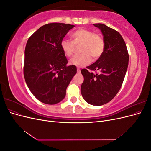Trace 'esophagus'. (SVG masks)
<instances>
[{"instance_id": "obj_1", "label": "esophagus", "mask_w": 151, "mask_h": 151, "mask_svg": "<svg viewBox=\"0 0 151 151\" xmlns=\"http://www.w3.org/2000/svg\"><path fill=\"white\" fill-rule=\"evenodd\" d=\"M77 73H80L81 72V70L79 69V68H77Z\"/></svg>"}]
</instances>
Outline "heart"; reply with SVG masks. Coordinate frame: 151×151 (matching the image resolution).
<instances>
[{
    "instance_id": "heart-1",
    "label": "heart",
    "mask_w": 151,
    "mask_h": 151,
    "mask_svg": "<svg viewBox=\"0 0 151 151\" xmlns=\"http://www.w3.org/2000/svg\"><path fill=\"white\" fill-rule=\"evenodd\" d=\"M72 42L63 39L60 43L63 52L67 57H71L74 53L76 46H80L79 55L73 57L69 61L72 65L82 67L86 66L91 62L101 57L104 50L105 42L102 36L94 31L81 28L76 31L71 35Z\"/></svg>"
}]
</instances>
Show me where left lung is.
<instances>
[{
    "label": "left lung",
    "mask_w": 151,
    "mask_h": 151,
    "mask_svg": "<svg viewBox=\"0 0 151 151\" xmlns=\"http://www.w3.org/2000/svg\"><path fill=\"white\" fill-rule=\"evenodd\" d=\"M93 25L101 29L105 48L96 61L81 70L84 82L81 91L86 102L101 106L110 101L120 89L129 56L125 41L117 31L104 24Z\"/></svg>",
    "instance_id": "1"
}]
</instances>
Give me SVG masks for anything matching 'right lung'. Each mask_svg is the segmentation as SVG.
Instances as JSON below:
<instances>
[{
    "label": "right lung",
    "mask_w": 151,
    "mask_h": 151,
    "mask_svg": "<svg viewBox=\"0 0 151 151\" xmlns=\"http://www.w3.org/2000/svg\"><path fill=\"white\" fill-rule=\"evenodd\" d=\"M74 25L52 22L35 31L27 42L24 51L26 83L40 101L55 104L65 98L67 86L77 72L67 66V59L60 43Z\"/></svg>",
    "instance_id": "obj_1"
}]
</instances>
